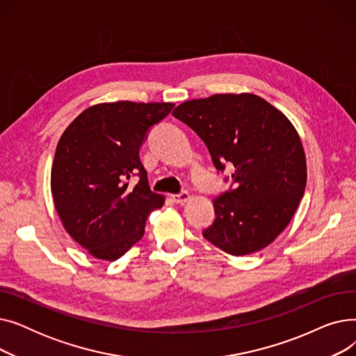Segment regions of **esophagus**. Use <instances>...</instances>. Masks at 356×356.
I'll list each match as a JSON object with an SVG mask.
<instances>
[{
    "label": "esophagus",
    "mask_w": 356,
    "mask_h": 356,
    "mask_svg": "<svg viewBox=\"0 0 356 356\" xmlns=\"http://www.w3.org/2000/svg\"><path fill=\"white\" fill-rule=\"evenodd\" d=\"M172 199H173L176 203L183 204V203L189 202V200L192 199V195H191L189 192H181V193H179V195H172Z\"/></svg>",
    "instance_id": "obj_1"
}]
</instances>
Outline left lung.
I'll return each mask as SVG.
<instances>
[{
    "mask_svg": "<svg viewBox=\"0 0 356 356\" xmlns=\"http://www.w3.org/2000/svg\"><path fill=\"white\" fill-rule=\"evenodd\" d=\"M173 115L208 145L218 170L232 163L235 189L213 200L215 222L203 236L241 257L268 247L303 197L307 165L297 129L254 93H216L180 104Z\"/></svg>",
    "mask_w": 356,
    "mask_h": 356,
    "instance_id": "left-lung-1",
    "label": "left lung"
}]
</instances>
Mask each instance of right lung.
Masks as SVG:
<instances>
[{
    "label": "right lung",
    "mask_w": 356,
    "mask_h": 356,
    "mask_svg": "<svg viewBox=\"0 0 356 356\" xmlns=\"http://www.w3.org/2000/svg\"><path fill=\"white\" fill-rule=\"evenodd\" d=\"M172 102H104L74 118L56 147L50 188L66 232L92 257L115 261L144 235L149 212L164 196L149 191L140 161L147 129ZM140 180L131 188L127 180Z\"/></svg>",
    "instance_id": "obj_1"
}]
</instances>
